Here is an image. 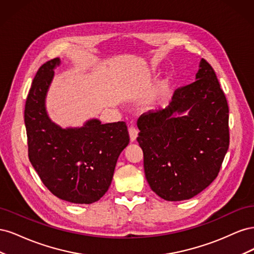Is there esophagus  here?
<instances>
[{
  "mask_svg": "<svg viewBox=\"0 0 254 254\" xmlns=\"http://www.w3.org/2000/svg\"><path fill=\"white\" fill-rule=\"evenodd\" d=\"M128 131H129L130 141H131V142H134V141L136 140V137H137V130H136V128L131 126V127H130V128L128 129Z\"/></svg>",
  "mask_w": 254,
  "mask_h": 254,
  "instance_id": "esophagus-1",
  "label": "esophagus"
}]
</instances>
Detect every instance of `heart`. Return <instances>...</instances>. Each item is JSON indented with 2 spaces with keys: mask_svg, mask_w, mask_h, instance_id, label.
<instances>
[{
  "mask_svg": "<svg viewBox=\"0 0 254 254\" xmlns=\"http://www.w3.org/2000/svg\"><path fill=\"white\" fill-rule=\"evenodd\" d=\"M167 82H168V80L164 79V80H162V82L160 83V87H159V90H158V97H162V95L164 93V90L167 86Z\"/></svg>",
  "mask_w": 254,
  "mask_h": 254,
  "instance_id": "obj_1",
  "label": "heart"
}]
</instances>
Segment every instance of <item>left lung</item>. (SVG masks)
<instances>
[{"label": "left lung", "mask_w": 254, "mask_h": 254, "mask_svg": "<svg viewBox=\"0 0 254 254\" xmlns=\"http://www.w3.org/2000/svg\"><path fill=\"white\" fill-rule=\"evenodd\" d=\"M137 142L150 189L167 201L193 198L216 178L229 148V108L213 67L201 59L195 81L165 109L143 114Z\"/></svg>", "instance_id": "obj_1"}]
</instances>
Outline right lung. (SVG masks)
<instances>
[{"label":"right lung","instance_id":"1","mask_svg":"<svg viewBox=\"0 0 254 254\" xmlns=\"http://www.w3.org/2000/svg\"><path fill=\"white\" fill-rule=\"evenodd\" d=\"M59 58L38 70L25 104L28 157L52 194L63 200L89 204L108 190L121 152L129 144L125 122L102 124L88 120L81 127L63 128L47 111V95Z\"/></svg>","mask_w":254,"mask_h":254}]
</instances>
